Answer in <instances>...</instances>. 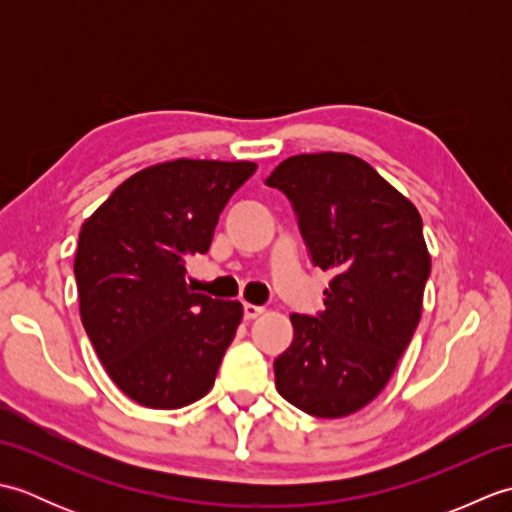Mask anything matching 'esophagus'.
<instances>
[{
    "mask_svg": "<svg viewBox=\"0 0 512 512\" xmlns=\"http://www.w3.org/2000/svg\"><path fill=\"white\" fill-rule=\"evenodd\" d=\"M244 319H255V317H259V314L264 312V308L262 306H255V303H244Z\"/></svg>",
    "mask_w": 512,
    "mask_h": 512,
    "instance_id": "obj_1",
    "label": "esophagus"
}]
</instances>
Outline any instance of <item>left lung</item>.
<instances>
[{
  "label": "left lung",
  "mask_w": 512,
  "mask_h": 512,
  "mask_svg": "<svg viewBox=\"0 0 512 512\" xmlns=\"http://www.w3.org/2000/svg\"><path fill=\"white\" fill-rule=\"evenodd\" d=\"M266 184L292 204L310 262L334 273L325 310L290 314L277 391L310 416H350L387 385L418 328L431 273L420 213L350 154L292 156Z\"/></svg>",
  "instance_id": "8db88e82"
}]
</instances>
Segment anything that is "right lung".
I'll use <instances>...</instances> for the list:
<instances>
[{"label":"right lung","mask_w":512,"mask_h":512,"mask_svg":"<svg viewBox=\"0 0 512 512\" xmlns=\"http://www.w3.org/2000/svg\"><path fill=\"white\" fill-rule=\"evenodd\" d=\"M255 162L173 160L125 180L81 226V321L107 374L134 402L180 409L209 394L242 303L189 290L220 213Z\"/></svg>","instance_id":"1"}]
</instances>
